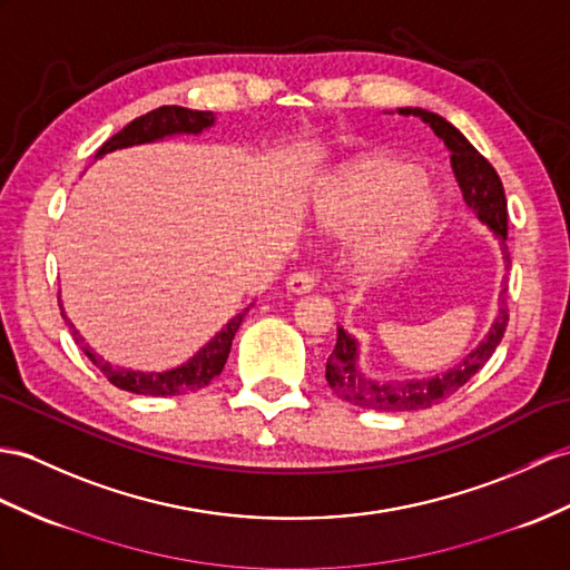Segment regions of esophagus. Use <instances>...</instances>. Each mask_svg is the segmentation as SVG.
I'll use <instances>...</instances> for the list:
<instances>
[{
  "label": "esophagus",
  "instance_id": "esophagus-1",
  "mask_svg": "<svg viewBox=\"0 0 570 570\" xmlns=\"http://www.w3.org/2000/svg\"><path fill=\"white\" fill-rule=\"evenodd\" d=\"M316 285V275L312 271H297L287 277V293L307 295Z\"/></svg>",
  "mask_w": 570,
  "mask_h": 570
}]
</instances>
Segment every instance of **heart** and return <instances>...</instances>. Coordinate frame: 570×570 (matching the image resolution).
Masks as SVG:
<instances>
[{"instance_id":"b5f03b06","label":"heart","mask_w":570,"mask_h":570,"mask_svg":"<svg viewBox=\"0 0 570 570\" xmlns=\"http://www.w3.org/2000/svg\"><path fill=\"white\" fill-rule=\"evenodd\" d=\"M423 169L401 155H372L326 178L314 200L316 227L348 234L383 217L357 252L360 266L380 273L399 266L433 229L440 200L423 184Z\"/></svg>"}]
</instances>
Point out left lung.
<instances>
[{"label": "left lung", "instance_id": "8db88e82", "mask_svg": "<svg viewBox=\"0 0 570 570\" xmlns=\"http://www.w3.org/2000/svg\"><path fill=\"white\" fill-rule=\"evenodd\" d=\"M401 116H415L423 122H428L433 132L448 145L452 151L450 161L456 176V184L462 188L464 203L476 213L481 222H485L495 237H501L503 256L510 263L508 256V200L505 190L501 184V176L495 174L493 166L489 164L479 149L471 145L466 137L438 114H430L423 108H399ZM508 328V302L505 289L501 297V309H498L495 322L489 331V336L481 341L476 351H471L460 365L452 367L445 374H435L428 380H409V382H377L370 380L367 374L357 367V343L338 326V341L336 348L328 355L326 363V382L333 392L341 399L348 401L353 406L370 409V411H421L440 404V401L450 399L454 392H460L462 386L474 377V374L489 363V357L495 353L498 343H501L503 333Z\"/></svg>", "mask_w": 570, "mask_h": 570}]
</instances>
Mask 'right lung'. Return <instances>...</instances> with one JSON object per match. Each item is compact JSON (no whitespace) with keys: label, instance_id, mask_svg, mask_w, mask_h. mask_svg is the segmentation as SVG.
<instances>
[{"label":"right lung","instance_id":"obj_1","mask_svg":"<svg viewBox=\"0 0 570 570\" xmlns=\"http://www.w3.org/2000/svg\"><path fill=\"white\" fill-rule=\"evenodd\" d=\"M213 122H215L213 110H193V108H184V106H159L155 110H149V114L125 125L120 132H116L110 140H106L99 147L96 157H104V155H108V151L122 149V147L155 142V140H161V137H166V135H176V132L196 135V132H203L205 128H210ZM246 312L248 309L234 316L215 338H210V343H205V348H200L188 360V363H184L180 367H174L169 372H135V370H125V367H114L110 363H106L101 355H96L89 345H85V338L79 336V331L65 316V312H62V316H65L69 331H72L75 343L81 351H85V355L91 360V363L104 372V377L114 386H118V390L142 394V396H176V394H186V392H198L217 377L222 367H225V363H227L232 338H234V333H237V328L242 326V318L246 316Z\"/></svg>","mask_w":570,"mask_h":570}]
</instances>
